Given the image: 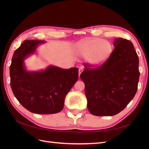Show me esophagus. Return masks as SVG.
Wrapping results in <instances>:
<instances>
[{"label": "esophagus", "instance_id": "esophagus-1", "mask_svg": "<svg viewBox=\"0 0 149 149\" xmlns=\"http://www.w3.org/2000/svg\"><path fill=\"white\" fill-rule=\"evenodd\" d=\"M83 71V68H82V67L79 68V76H80V74H81V73H82Z\"/></svg>", "mask_w": 149, "mask_h": 149}]
</instances>
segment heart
<instances>
[{
    "mask_svg": "<svg viewBox=\"0 0 149 149\" xmlns=\"http://www.w3.org/2000/svg\"><path fill=\"white\" fill-rule=\"evenodd\" d=\"M114 48L112 44L102 38L82 40L76 45V55L86 58V62L92 67L101 66L112 55Z\"/></svg>",
    "mask_w": 149,
    "mask_h": 149,
    "instance_id": "obj_1",
    "label": "heart"
}]
</instances>
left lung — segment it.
<instances>
[{"label": "left lung", "instance_id": "8db88e82", "mask_svg": "<svg viewBox=\"0 0 149 149\" xmlns=\"http://www.w3.org/2000/svg\"><path fill=\"white\" fill-rule=\"evenodd\" d=\"M112 55L97 68H85L80 75L84 83L90 113L111 116L119 113L136 95L139 79V58L132 43L114 40Z\"/></svg>", "mask_w": 149, "mask_h": 149}]
</instances>
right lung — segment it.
I'll list each match as a JSON object with an SVG mask.
<instances>
[{
    "label": "right lung",
    "instance_id": "right-lung-1",
    "mask_svg": "<svg viewBox=\"0 0 149 149\" xmlns=\"http://www.w3.org/2000/svg\"><path fill=\"white\" fill-rule=\"evenodd\" d=\"M41 40H25L14 52L10 66L13 94L25 109L40 114H55L64 106L65 99L78 79V69H62L49 65L40 71H29L25 60L37 52Z\"/></svg>",
    "mask_w": 149,
    "mask_h": 149
}]
</instances>
